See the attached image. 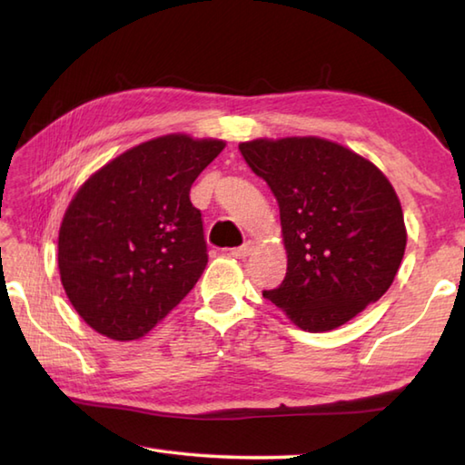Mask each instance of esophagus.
<instances>
[{"label": "esophagus", "instance_id": "esophagus-1", "mask_svg": "<svg viewBox=\"0 0 465 465\" xmlns=\"http://www.w3.org/2000/svg\"><path fill=\"white\" fill-rule=\"evenodd\" d=\"M252 252H253V242H245L243 245H240V248H233L230 255L235 260H245Z\"/></svg>", "mask_w": 465, "mask_h": 465}]
</instances>
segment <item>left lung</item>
<instances>
[{"mask_svg":"<svg viewBox=\"0 0 465 465\" xmlns=\"http://www.w3.org/2000/svg\"><path fill=\"white\" fill-rule=\"evenodd\" d=\"M280 205L288 272L263 298L298 328H340L390 290L406 252L401 203L370 160L323 137L240 143Z\"/></svg>","mask_w":465,"mask_h":465,"instance_id":"8db88e82","label":"left lung"}]
</instances>
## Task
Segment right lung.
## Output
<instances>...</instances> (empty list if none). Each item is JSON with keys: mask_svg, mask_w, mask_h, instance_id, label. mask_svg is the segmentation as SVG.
Wrapping results in <instances>:
<instances>
[{"mask_svg": "<svg viewBox=\"0 0 465 465\" xmlns=\"http://www.w3.org/2000/svg\"><path fill=\"white\" fill-rule=\"evenodd\" d=\"M222 140L167 134L92 173L59 225L57 268L65 295L97 333L130 341L153 330L207 265L195 177Z\"/></svg>", "mask_w": 465, "mask_h": 465, "instance_id": "right-lung-1", "label": "right lung"}]
</instances>
